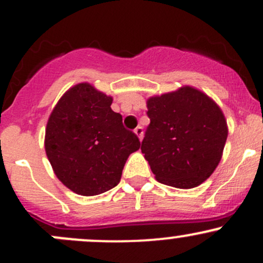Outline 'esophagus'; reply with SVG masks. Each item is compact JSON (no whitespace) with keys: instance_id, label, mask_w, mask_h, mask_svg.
<instances>
[{"instance_id":"1","label":"esophagus","mask_w":263,"mask_h":263,"mask_svg":"<svg viewBox=\"0 0 263 263\" xmlns=\"http://www.w3.org/2000/svg\"><path fill=\"white\" fill-rule=\"evenodd\" d=\"M135 134L138 136V138H140V141H141L142 137H143V128H142L141 126H138V127L135 128Z\"/></svg>"}]
</instances>
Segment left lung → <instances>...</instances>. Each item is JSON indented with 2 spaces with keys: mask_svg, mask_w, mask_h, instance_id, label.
Listing matches in <instances>:
<instances>
[{
  "mask_svg": "<svg viewBox=\"0 0 263 263\" xmlns=\"http://www.w3.org/2000/svg\"><path fill=\"white\" fill-rule=\"evenodd\" d=\"M147 108L141 151L156 179L180 189L200 185L218 167L228 138L221 108L192 86L152 96Z\"/></svg>",
  "mask_w": 263,
  "mask_h": 263,
  "instance_id": "obj_1",
  "label": "left lung"
}]
</instances>
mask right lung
Here are the masks:
<instances>
[{"mask_svg": "<svg viewBox=\"0 0 263 263\" xmlns=\"http://www.w3.org/2000/svg\"><path fill=\"white\" fill-rule=\"evenodd\" d=\"M111 104V96L80 83L60 98L45 128V153L54 173L84 197L116 186L128 156L141 146Z\"/></svg>", "mask_w": 263, "mask_h": 263, "instance_id": "right-lung-1", "label": "right lung"}]
</instances>
